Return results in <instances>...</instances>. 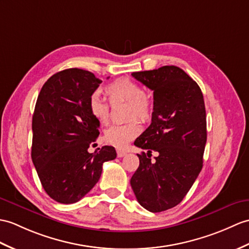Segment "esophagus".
Here are the masks:
<instances>
[{"mask_svg": "<svg viewBox=\"0 0 249 249\" xmlns=\"http://www.w3.org/2000/svg\"><path fill=\"white\" fill-rule=\"evenodd\" d=\"M117 153H118V157H119V158L124 157V156L127 154L126 151H124V149H121V148H118V149H117Z\"/></svg>", "mask_w": 249, "mask_h": 249, "instance_id": "esophagus-1", "label": "esophagus"}]
</instances>
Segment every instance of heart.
Wrapping results in <instances>:
<instances>
[{"label": "heart", "instance_id": "b5f03b06", "mask_svg": "<svg viewBox=\"0 0 249 249\" xmlns=\"http://www.w3.org/2000/svg\"><path fill=\"white\" fill-rule=\"evenodd\" d=\"M105 93L111 104L127 103V118L130 122L123 125H113L106 130L108 143L117 147H124L140 134V126L132 119L146 122L152 117L153 103L143 88L128 78H118L105 87ZM89 110L101 124H107L110 115V107L100 94L94 93L89 100Z\"/></svg>", "mask_w": 249, "mask_h": 249}]
</instances>
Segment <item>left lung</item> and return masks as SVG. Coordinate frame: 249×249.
<instances>
[{
	"mask_svg": "<svg viewBox=\"0 0 249 249\" xmlns=\"http://www.w3.org/2000/svg\"><path fill=\"white\" fill-rule=\"evenodd\" d=\"M154 91L152 123L135 145L160 155L151 162L137 154L140 164L130 179L143 208L161 212L177 206L187 195L203 167L207 141L204 96L199 86L175 66L131 73Z\"/></svg>",
	"mask_w": 249,
	"mask_h": 249,
	"instance_id": "8db88e82",
	"label": "left lung"
}]
</instances>
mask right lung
<instances>
[{
    "label": "right lung",
    "instance_id": "right-lung-1",
    "mask_svg": "<svg viewBox=\"0 0 249 249\" xmlns=\"http://www.w3.org/2000/svg\"><path fill=\"white\" fill-rule=\"evenodd\" d=\"M101 83L89 71L67 69L46 80L38 95L32 159L44 191L60 204L82 199L100 179L103 163L117 157L113 146L88 152L100 135L89 100Z\"/></svg>",
    "mask_w": 249,
    "mask_h": 249
}]
</instances>
